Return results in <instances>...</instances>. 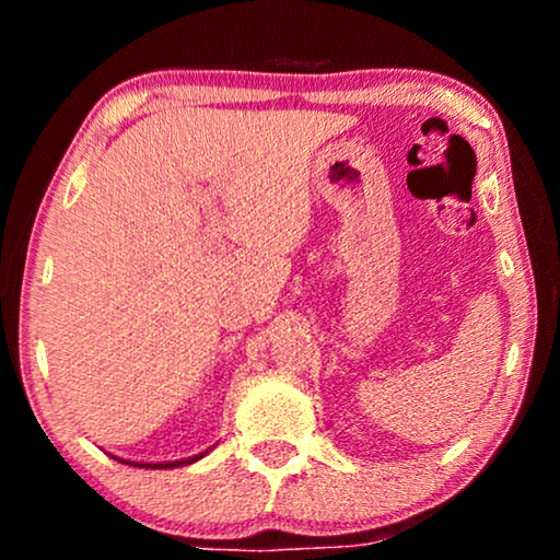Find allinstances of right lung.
Listing matches in <instances>:
<instances>
[{
    "mask_svg": "<svg viewBox=\"0 0 560 560\" xmlns=\"http://www.w3.org/2000/svg\"><path fill=\"white\" fill-rule=\"evenodd\" d=\"M201 456H194V458H183V462H167V464H135V466H148V469H173V466H186V464H194L198 462Z\"/></svg>",
    "mask_w": 560,
    "mask_h": 560,
    "instance_id": "1",
    "label": "right lung"
}]
</instances>
